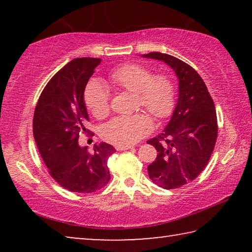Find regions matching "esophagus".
<instances>
[{"instance_id": "esophagus-1", "label": "esophagus", "mask_w": 252, "mask_h": 252, "mask_svg": "<svg viewBox=\"0 0 252 252\" xmlns=\"http://www.w3.org/2000/svg\"><path fill=\"white\" fill-rule=\"evenodd\" d=\"M133 146H125V147H120V146H117L116 149L119 151H123V150H129V149H133Z\"/></svg>"}]
</instances>
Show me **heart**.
I'll return each mask as SVG.
<instances>
[{
	"instance_id": "b5f03b06",
	"label": "heart",
	"mask_w": 252,
	"mask_h": 252,
	"mask_svg": "<svg viewBox=\"0 0 252 252\" xmlns=\"http://www.w3.org/2000/svg\"><path fill=\"white\" fill-rule=\"evenodd\" d=\"M116 87L135 94L136 106L147 110L158 120L171 116L176 105V90L168 75H153L150 69L136 63H127L110 74ZM84 103L96 118L109 113V93L99 81H90L84 91ZM153 129L151 118L146 113L117 117L101 126V136L105 141L125 147L132 146Z\"/></svg>"
}]
</instances>
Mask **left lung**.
<instances>
[{"label":"left lung","instance_id":"8db88e82","mask_svg":"<svg viewBox=\"0 0 252 252\" xmlns=\"http://www.w3.org/2000/svg\"><path fill=\"white\" fill-rule=\"evenodd\" d=\"M142 57L167 63L179 80L178 102L168 126L148 141L158 152L148 167L149 177L163 189H176L207 167L218 136L215 103L201 76L189 64L160 52Z\"/></svg>","mask_w":252,"mask_h":252}]
</instances>
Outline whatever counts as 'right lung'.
Masks as SVG:
<instances>
[{"label": "right lung", "mask_w": 252, "mask_h": 252, "mask_svg": "<svg viewBox=\"0 0 252 252\" xmlns=\"http://www.w3.org/2000/svg\"><path fill=\"white\" fill-rule=\"evenodd\" d=\"M100 63L72 60L45 85L34 111L33 135L42 159L51 177L72 192H95L110 180L108 159L116 149L101 142L90 153L79 144L80 133H89L84 89Z\"/></svg>", "instance_id": "obj_1"}]
</instances>
